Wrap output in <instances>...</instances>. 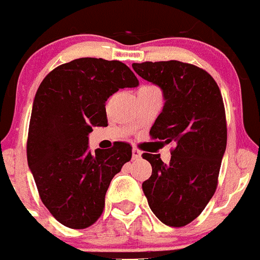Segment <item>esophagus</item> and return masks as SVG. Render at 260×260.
<instances>
[{"instance_id": "esophagus-1", "label": "esophagus", "mask_w": 260, "mask_h": 260, "mask_svg": "<svg viewBox=\"0 0 260 260\" xmlns=\"http://www.w3.org/2000/svg\"><path fill=\"white\" fill-rule=\"evenodd\" d=\"M142 157V151L138 148H133V158L134 160H139Z\"/></svg>"}]
</instances>
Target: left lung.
<instances>
[{
  "instance_id": "8db88e82",
  "label": "left lung",
  "mask_w": 260,
  "mask_h": 260,
  "mask_svg": "<svg viewBox=\"0 0 260 260\" xmlns=\"http://www.w3.org/2000/svg\"><path fill=\"white\" fill-rule=\"evenodd\" d=\"M139 77L162 89L165 104L151 139L173 144L171 161L143 153L152 174L142 183L156 217L181 228L206 208L219 182L226 147V118L220 88L202 68L181 61L133 63Z\"/></svg>"
}]
</instances>
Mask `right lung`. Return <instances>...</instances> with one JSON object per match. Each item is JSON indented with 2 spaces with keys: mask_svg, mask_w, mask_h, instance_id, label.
I'll list each match as a JSON object with an SVG mask.
<instances>
[{
  "mask_svg": "<svg viewBox=\"0 0 260 260\" xmlns=\"http://www.w3.org/2000/svg\"><path fill=\"white\" fill-rule=\"evenodd\" d=\"M139 84L121 61L78 58L53 69L36 92L27 161L41 202L68 228H88L102 216L110 181L132 158L126 142L88 152L93 126H107L105 102Z\"/></svg>",
  "mask_w": 260,
  "mask_h": 260,
  "instance_id": "1",
  "label": "right lung"
}]
</instances>
